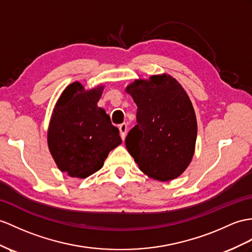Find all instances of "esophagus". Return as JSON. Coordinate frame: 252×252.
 Returning a JSON list of instances; mask_svg holds the SVG:
<instances>
[{
	"mask_svg": "<svg viewBox=\"0 0 252 252\" xmlns=\"http://www.w3.org/2000/svg\"><path fill=\"white\" fill-rule=\"evenodd\" d=\"M119 129H120V134H121V138L124 140L126 137V132H127V124L125 123H123L119 126Z\"/></svg>",
	"mask_w": 252,
	"mask_h": 252,
	"instance_id": "1",
	"label": "esophagus"
}]
</instances>
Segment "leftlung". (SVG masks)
<instances>
[{"instance_id": "left-lung-1", "label": "left lung", "mask_w": 252, "mask_h": 252, "mask_svg": "<svg viewBox=\"0 0 252 252\" xmlns=\"http://www.w3.org/2000/svg\"><path fill=\"white\" fill-rule=\"evenodd\" d=\"M125 91L138 107V125L126 138L128 152L151 179H176L192 160L198 132L186 91L168 73L134 80Z\"/></svg>"}]
</instances>
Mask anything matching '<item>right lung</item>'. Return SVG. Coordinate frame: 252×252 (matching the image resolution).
<instances>
[{
	"label": "right lung",
	"mask_w": 252,
	"mask_h": 252,
	"mask_svg": "<svg viewBox=\"0 0 252 252\" xmlns=\"http://www.w3.org/2000/svg\"><path fill=\"white\" fill-rule=\"evenodd\" d=\"M103 84L85 90L76 81L62 92L49 123L48 147L58 168L85 179L100 170L109 153L122 143L106 110L97 106Z\"/></svg>",
	"instance_id": "right-lung-1"
}]
</instances>
